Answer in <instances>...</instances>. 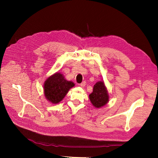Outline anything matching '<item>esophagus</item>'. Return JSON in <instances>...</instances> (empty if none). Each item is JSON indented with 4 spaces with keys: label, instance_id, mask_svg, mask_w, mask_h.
<instances>
[{
    "label": "esophagus",
    "instance_id": "34e87169",
    "mask_svg": "<svg viewBox=\"0 0 158 158\" xmlns=\"http://www.w3.org/2000/svg\"><path fill=\"white\" fill-rule=\"evenodd\" d=\"M86 81H83V82H81V83L79 85L81 87H82V88H83V87H85V86H86Z\"/></svg>",
    "mask_w": 158,
    "mask_h": 158
}]
</instances>
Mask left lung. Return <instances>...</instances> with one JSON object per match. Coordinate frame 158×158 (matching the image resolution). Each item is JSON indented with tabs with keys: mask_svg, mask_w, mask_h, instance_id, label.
I'll use <instances>...</instances> for the list:
<instances>
[{
	"mask_svg": "<svg viewBox=\"0 0 158 158\" xmlns=\"http://www.w3.org/2000/svg\"><path fill=\"white\" fill-rule=\"evenodd\" d=\"M89 100L97 108H101L109 101V95L103 81H98L94 85L93 92L89 95Z\"/></svg>",
	"mask_w": 158,
	"mask_h": 158,
	"instance_id": "8db88e82",
	"label": "left lung"
}]
</instances>
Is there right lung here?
Returning <instances> with one entry per match:
<instances>
[{
	"mask_svg": "<svg viewBox=\"0 0 158 158\" xmlns=\"http://www.w3.org/2000/svg\"><path fill=\"white\" fill-rule=\"evenodd\" d=\"M75 84L64 79L63 75L57 72L48 77L44 82L45 98L52 104L60 102Z\"/></svg>",
	"mask_w": 158,
	"mask_h": 158,
	"instance_id": "obj_1",
	"label": "right lung"
}]
</instances>
